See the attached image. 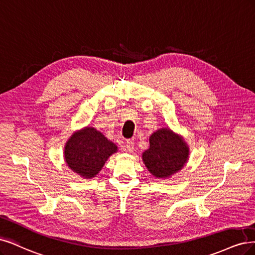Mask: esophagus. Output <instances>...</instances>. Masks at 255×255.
<instances>
[{
	"label": "esophagus",
	"instance_id": "esophagus-1",
	"mask_svg": "<svg viewBox=\"0 0 255 255\" xmlns=\"http://www.w3.org/2000/svg\"><path fill=\"white\" fill-rule=\"evenodd\" d=\"M134 149V144L132 141H130V139H128V141L125 142V150H127L128 152H132Z\"/></svg>",
	"mask_w": 255,
	"mask_h": 255
}]
</instances>
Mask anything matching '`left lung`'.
<instances>
[{
  "label": "left lung",
  "mask_w": 255,
  "mask_h": 255,
  "mask_svg": "<svg viewBox=\"0 0 255 255\" xmlns=\"http://www.w3.org/2000/svg\"><path fill=\"white\" fill-rule=\"evenodd\" d=\"M190 157V147L182 135L168 127L160 128L149 136V148L142 153V160L157 179H169L181 170Z\"/></svg>",
  "instance_id": "obj_1"
}]
</instances>
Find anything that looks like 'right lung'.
Masks as SVG:
<instances>
[{
    "label": "right lung",
    "mask_w": 255,
    "mask_h": 255,
    "mask_svg": "<svg viewBox=\"0 0 255 255\" xmlns=\"http://www.w3.org/2000/svg\"><path fill=\"white\" fill-rule=\"evenodd\" d=\"M118 146L94 127L74 132L64 145V161L68 167L84 179H92L104 167Z\"/></svg>",
    "instance_id": "1"
}]
</instances>
